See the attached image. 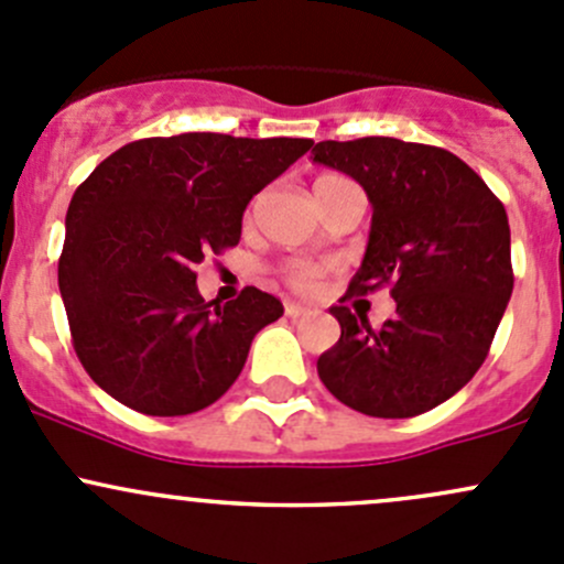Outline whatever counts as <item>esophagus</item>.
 <instances>
[{"instance_id": "esophagus-1", "label": "esophagus", "mask_w": 564, "mask_h": 564, "mask_svg": "<svg viewBox=\"0 0 564 564\" xmlns=\"http://www.w3.org/2000/svg\"><path fill=\"white\" fill-rule=\"evenodd\" d=\"M311 307L300 305V302H286V316L289 318H300V316H311Z\"/></svg>"}]
</instances>
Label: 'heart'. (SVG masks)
<instances>
[{
	"instance_id": "heart-1",
	"label": "heart",
	"mask_w": 564,
	"mask_h": 564,
	"mask_svg": "<svg viewBox=\"0 0 564 564\" xmlns=\"http://www.w3.org/2000/svg\"><path fill=\"white\" fill-rule=\"evenodd\" d=\"M329 177H337V175H322L318 181H329ZM324 272H327V267H324V264L297 262V264H292L286 270V281H289V286H292V289H297V292L307 294V292H316L318 281L324 278Z\"/></svg>"
}]
</instances>
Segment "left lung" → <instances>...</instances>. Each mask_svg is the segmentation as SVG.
Wrapping results in <instances>:
<instances>
[{
	"label": "left lung",
	"mask_w": 564,
	"mask_h": 564,
	"mask_svg": "<svg viewBox=\"0 0 564 564\" xmlns=\"http://www.w3.org/2000/svg\"><path fill=\"white\" fill-rule=\"evenodd\" d=\"M311 153L351 175L372 205L348 294L389 286L397 302L381 329L346 305L329 307L340 340L318 357V378L365 416L432 411L476 376L511 300L506 207L459 156L435 145L324 140Z\"/></svg>",
	"instance_id": "obj_1"
}]
</instances>
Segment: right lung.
<instances>
[{
  "mask_svg": "<svg viewBox=\"0 0 564 564\" xmlns=\"http://www.w3.org/2000/svg\"><path fill=\"white\" fill-rule=\"evenodd\" d=\"M311 145L213 132L148 138L80 183L64 221L58 292L75 354L112 400L145 416H186L237 381L251 340L283 305L257 286L227 305L205 302L194 264L237 246L253 194Z\"/></svg>",
  "mask_w": 564,
  "mask_h": 564,
  "instance_id": "1",
  "label": "right lung"
}]
</instances>
